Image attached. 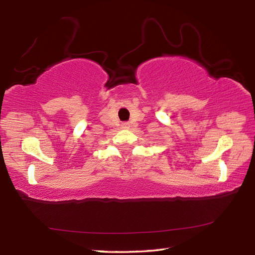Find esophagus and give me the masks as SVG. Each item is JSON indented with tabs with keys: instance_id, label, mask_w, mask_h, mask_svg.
Wrapping results in <instances>:
<instances>
[{
	"instance_id": "1",
	"label": "esophagus",
	"mask_w": 255,
	"mask_h": 255,
	"mask_svg": "<svg viewBox=\"0 0 255 255\" xmlns=\"http://www.w3.org/2000/svg\"><path fill=\"white\" fill-rule=\"evenodd\" d=\"M121 127H122L123 128H129V123H128V122H123Z\"/></svg>"
}]
</instances>
